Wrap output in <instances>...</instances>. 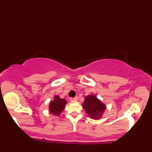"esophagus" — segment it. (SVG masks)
Instances as JSON below:
<instances>
[{
  "instance_id": "esophagus-1",
  "label": "esophagus",
  "mask_w": 152,
  "mask_h": 152,
  "mask_svg": "<svg viewBox=\"0 0 152 152\" xmlns=\"http://www.w3.org/2000/svg\"><path fill=\"white\" fill-rule=\"evenodd\" d=\"M78 99V97H74V98H70V101H74V100H77Z\"/></svg>"
}]
</instances>
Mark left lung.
<instances>
[{
    "instance_id": "left-lung-1",
    "label": "left lung",
    "mask_w": 152,
    "mask_h": 152,
    "mask_svg": "<svg viewBox=\"0 0 152 152\" xmlns=\"http://www.w3.org/2000/svg\"><path fill=\"white\" fill-rule=\"evenodd\" d=\"M86 112L91 118L99 119L106 110V106L94 95H89L85 98L82 104Z\"/></svg>"
}]
</instances>
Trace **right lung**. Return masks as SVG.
Returning a JSON list of instances; mask_svg holds the SVG:
<instances>
[{"label": "right lung", "instance_id": "obj_1", "mask_svg": "<svg viewBox=\"0 0 152 152\" xmlns=\"http://www.w3.org/2000/svg\"><path fill=\"white\" fill-rule=\"evenodd\" d=\"M66 103L67 102L65 99H61L58 96H56L54 97V100L50 104V112L52 114L59 115L63 111Z\"/></svg>", "mask_w": 152, "mask_h": 152}]
</instances>
